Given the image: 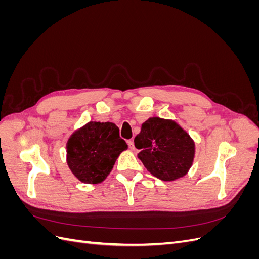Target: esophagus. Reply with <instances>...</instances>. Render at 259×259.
<instances>
[{"instance_id": "34e87169", "label": "esophagus", "mask_w": 259, "mask_h": 259, "mask_svg": "<svg viewBox=\"0 0 259 259\" xmlns=\"http://www.w3.org/2000/svg\"><path fill=\"white\" fill-rule=\"evenodd\" d=\"M127 145H128V148L131 149V150H134V149H135V146H134V142H133L132 139L127 140Z\"/></svg>"}]
</instances>
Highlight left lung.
<instances>
[{
  "instance_id": "left-lung-1",
  "label": "left lung",
  "mask_w": 259,
  "mask_h": 259,
  "mask_svg": "<svg viewBox=\"0 0 259 259\" xmlns=\"http://www.w3.org/2000/svg\"><path fill=\"white\" fill-rule=\"evenodd\" d=\"M134 144L145 167L165 182L186 175L193 161L194 143L174 121L151 117L143 123Z\"/></svg>"
}]
</instances>
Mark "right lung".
I'll return each instance as SVG.
<instances>
[{
    "label": "right lung",
    "instance_id": "1",
    "mask_svg": "<svg viewBox=\"0 0 259 259\" xmlns=\"http://www.w3.org/2000/svg\"><path fill=\"white\" fill-rule=\"evenodd\" d=\"M127 149L115 124L90 122L67 144V162L77 179L98 184L110 173L119 154Z\"/></svg>",
    "mask_w": 259,
    "mask_h": 259
}]
</instances>
